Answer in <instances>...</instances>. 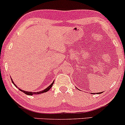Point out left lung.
Listing matches in <instances>:
<instances>
[{
  "instance_id": "1",
  "label": "left lung",
  "mask_w": 125,
  "mask_h": 125,
  "mask_svg": "<svg viewBox=\"0 0 125 125\" xmlns=\"http://www.w3.org/2000/svg\"><path fill=\"white\" fill-rule=\"evenodd\" d=\"M101 93H103V92H101V93H92V94H101Z\"/></svg>"
}]
</instances>
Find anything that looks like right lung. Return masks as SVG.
<instances>
[{
    "label": "right lung",
    "mask_w": 125,
    "mask_h": 125,
    "mask_svg": "<svg viewBox=\"0 0 125 125\" xmlns=\"http://www.w3.org/2000/svg\"><path fill=\"white\" fill-rule=\"evenodd\" d=\"M10 78H11V82H12V83H13V84L14 85V86H16V87H17V88H19V89L20 90V91H21V92L24 93V94H27V95H32L33 94H36V95H37V94H42V93H43L47 92L48 91H49V90L51 89V88L52 87V85H53V83H54V81H53V82H52V83L50 85H49V86H48V87H46L45 89L42 90V91H38V92H31V91H24V90H21V89H20V88H19V87H18L17 86V85H16V84H14V83L13 82V80H12L11 77H10Z\"/></svg>",
    "instance_id": "obj_1"
}]
</instances>
